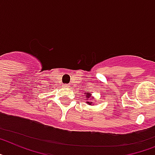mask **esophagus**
<instances>
[{"label":"esophagus","instance_id":"1","mask_svg":"<svg viewBox=\"0 0 155 155\" xmlns=\"http://www.w3.org/2000/svg\"><path fill=\"white\" fill-rule=\"evenodd\" d=\"M69 86H70V85H69L68 84H64L63 85V87H65V88H68Z\"/></svg>","mask_w":155,"mask_h":155}]
</instances>
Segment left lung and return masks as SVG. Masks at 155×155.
Masks as SVG:
<instances>
[{
  "instance_id": "1",
  "label": "left lung",
  "mask_w": 155,
  "mask_h": 155,
  "mask_svg": "<svg viewBox=\"0 0 155 155\" xmlns=\"http://www.w3.org/2000/svg\"><path fill=\"white\" fill-rule=\"evenodd\" d=\"M85 97H86L87 98L90 97H91V94H90V93H88V94H86V96H85ZM88 103H89V104H92V103H89V102H88Z\"/></svg>"
}]
</instances>
